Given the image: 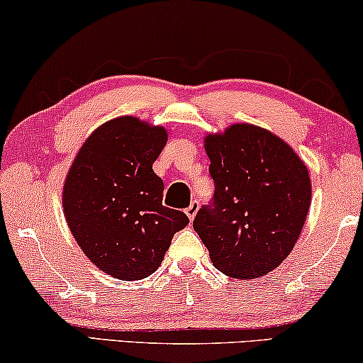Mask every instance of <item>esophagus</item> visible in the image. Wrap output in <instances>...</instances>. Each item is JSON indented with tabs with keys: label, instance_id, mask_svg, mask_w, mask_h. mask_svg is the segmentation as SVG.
<instances>
[{
	"label": "esophagus",
	"instance_id": "obj_1",
	"mask_svg": "<svg viewBox=\"0 0 363 363\" xmlns=\"http://www.w3.org/2000/svg\"><path fill=\"white\" fill-rule=\"evenodd\" d=\"M198 208H200V203H198V200H193V201L190 203V206H188L186 210H185L186 216L190 218V220H193V218L196 216V213H198Z\"/></svg>",
	"mask_w": 363,
	"mask_h": 363
}]
</instances>
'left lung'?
Segmentation results:
<instances>
[{
	"instance_id": "obj_1",
	"label": "left lung",
	"mask_w": 363,
	"mask_h": 363,
	"mask_svg": "<svg viewBox=\"0 0 363 363\" xmlns=\"http://www.w3.org/2000/svg\"><path fill=\"white\" fill-rule=\"evenodd\" d=\"M205 148L215 195L193 228L223 274L264 276L299 240L311 206L307 167L284 140L251 123L210 133Z\"/></svg>"
}]
</instances>
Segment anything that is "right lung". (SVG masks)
Returning <instances> with one entry per match:
<instances>
[{"label": "right lung", "instance_id": "obj_1", "mask_svg": "<svg viewBox=\"0 0 363 363\" xmlns=\"http://www.w3.org/2000/svg\"><path fill=\"white\" fill-rule=\"evenodd\" d=\"M168 140L163 127L123 116L84 142L66 177L62 208L77 245L108 276L138 281L162 264L183 211L162 205L153 162Z\"/></svg>", "mask_w": 363, "mask_h": 363}]
</instances>
